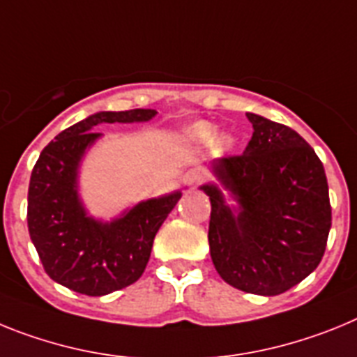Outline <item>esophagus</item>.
Returning a JSON list of instances; mask_svg holds the SVG:
<instances>
[{
	"label": "esophagus",
	"mask_w": 357,
	"mask_h": 357,
	"mask_svg": "<svg viewBox=\"0 0 357 357\" xmlns=\"http://www.w3.org/2000/svg\"><path fill=\"white\" fill-rule=\"evenodd\" d=\"M203 179H204V170L199 169V167H194V169L187 170V172L183 174V183L188 185V187H196V185H199Z\"/></svg>",
	"instance_id": "esophagus-1"
}]
</instances>
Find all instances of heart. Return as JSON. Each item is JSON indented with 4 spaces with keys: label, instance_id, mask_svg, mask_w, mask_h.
<instances>
[{
    "label": "heart",
    "instance_id": "1",
    "mask_svg": "<svg viewBox=\"0 0 357 357\" xmlns=\"http://www.w3.org/2000/svg\"><path fill=\"white\" fill-rule=\"evenodd\" d=\"M188 135H190L192 140L206 144V142H212L213 138H215V127L210 126V123L201 122V123H196V126H192Z\"/></svg>",
    "mask_w": 357,
    "mask_h": 357
}]
</instances>
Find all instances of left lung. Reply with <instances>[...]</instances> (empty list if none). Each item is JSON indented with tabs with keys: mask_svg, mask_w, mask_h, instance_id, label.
<instances>
[{
	"mask_svg": "<svg viewBox=\"0 0 357 357\" xmlns=\"http://www.w3.org/2000/svg\"><path fill=\"white\" fill-rule=\"evenodd\" d=\"M253 136L243 154L219 158L213 172L238 201L235 215L215 185L210 255L225 282L262 296L286 293L311 275L331 230L328 185L320 158L284 123L246 113Z\"/></svg>",
	"mask_w": 357,
	"mask_h": 357,
	"instance_id": "left-lung-1",
	"label": "left lung"
}]
</instances>
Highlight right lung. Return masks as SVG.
I'll list each match as a JSON object with an SVG mask.
<instances>
[{"label": "right lung", "instance_id": "add662e5", "mask_svg": "<svg viewBox=\"0 0 357 357\" xmlns=\"http://www.w3.org/2000/svg\"><path fill=\"white\" fill-rule=\"evenodd\" d=\"M154 109L102 111L68 127L43 149L29 187L30 238L52 280L88 296H102L135 284L151 257L154 237L181 192L136 204L122 219L98 222L77 197V167L97 140L98 123L145 122Z\"/></svg>", "mask_w": 357, "mask_h": 357}]
</instances>
